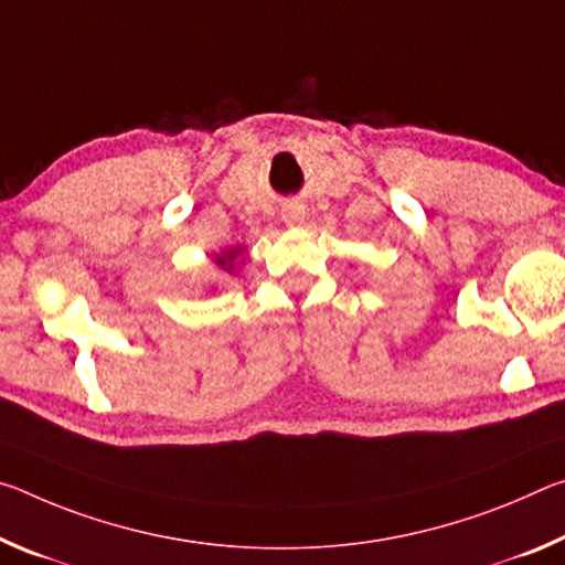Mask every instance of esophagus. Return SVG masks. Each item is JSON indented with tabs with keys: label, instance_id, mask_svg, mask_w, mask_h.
Instances as JSON below:
<instances>
[{
	"label": "esophagus",
	"instance_id": "34e87169",
	"mask_svg": "<svg viewBox=\"0 0 565 565\" xmlns=\"http://www.w3.org/2000/svg\"><path fill=\"white\" fill-rule=\"evenodd\" d=\"M282 220H285V225H290V227H298V225H302V220H305V210L302 207H288L285 210V215H282Z\"/></svg>",
	"mask_w": 565,
	"mask_h": 565
}]
</instances>
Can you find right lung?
<instances>
[{
    "label": "right lung",
    "instance_id": "1",
    "mask_svg": "<svg viewBox=\"0 0 565 565\" xmlns=\"http://www.w3.org/2000/svg\"><path fill=\"white\" fill-rule=\"evenodd\" d=\"M245 255H247V247L245 245L225 247V249H220V253L212 255V263H215L222 273L237 275L239 273V265L245 263Z\"/></svg>",
    "mask_w": 565,
    "mask_h": 565
}]
</instances>
